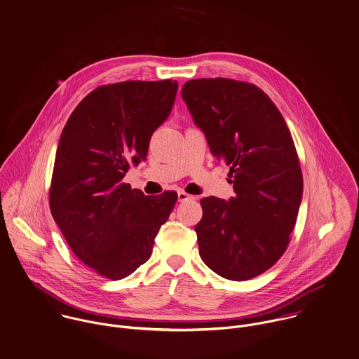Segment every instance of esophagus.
Returning a JSON list of instances; mask_svg holds the SVG:
<instances>
[{
    "label": "esophagus",
    "instance_id": "34e87169",
    "mask_svg": "<svg viewBox=\"0 0 359 359\" xmlns=\"http://www.w3.org/2000/svg\"><path fill=\"white\" fill-rule=\"evenodd\" d=\"M177 199H179V202H186V201H189V199H194V197L190 196V194H187V193H184V191H179V193H177Z\"/></svg>",
    "mask_w": 359,
    "mask_h": 359
}]
</instances>
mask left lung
Listing matches in <instances>:
<instances>
[{"label": "left lung", "mask_w": 359, "mask_h": 359, "mask_svg": "<svg viewBox=\"0 0 359 359\" xmlns=\"http://www.w3.org/2000/svg\"><path fill=\"white\" fill-rule=\"evenodd\" d=\"M182 97L212 154L230 166L236 193L230 201L201 199L199 256L223 278L257 277L286 250L303 197L292 135L273 100L253 83L187 81Z\"/></svg>", "instance_id": "8db88e82"}]
</instances>
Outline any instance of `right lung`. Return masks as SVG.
Returning <instances> with one entry per match:
<instances>
[{"instance_id":"1","label":"right lung","mask_w":359,"mask_h":359,"mask_svg":"<svg viewBox=\"0 0 359 359\" xmlns=\"http://www.w3.org/2000/svg\"><path fill=\"white\" fill-rule=\"evenodd\" d=\"M177 82L125 81L86 95L66 122L49 190L50 213L74 255L102 277L122 279L146 263L175 191L144 196L122 179L146 160L169 117Z\"/></svg>"}]
</instances>
